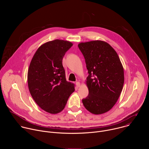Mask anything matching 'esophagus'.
<instances>
[{"label":"esophagus","mask_w":149,"mask_h":149,"mask_svg":"<svg viewBox=\"0 0 149 149\" xmlns=\"http://www.w3.org/2000/svg\"><path fill=\"white\" fill-rule=\"evenodd\" d=\"M76 86H77V87L78 88L80 86H81L80 82H76Z\"/></svg>","instance_id":"esophagus-1"}]
</instances>
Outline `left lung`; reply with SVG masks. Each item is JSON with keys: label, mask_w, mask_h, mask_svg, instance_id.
<instances>
[{"label": "left lung", "mask_w": 149, "mask_h": 149, "mask_svg": "<svg viewBox=\"0 0 149 149\" xmlns=\"http://www.w3.org/2000/svg\"><path fill=\"white\" fill-rule=\"evenodd\" d=\"M78 48L86 60L89 74L86 81L88 95L83 105L94 114L110 110L122 91L124 69L119 56L107 42L97 40L81 42Z\"/></svg>", "instance_id": "1"}]
</instances>
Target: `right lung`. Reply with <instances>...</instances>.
Segmentation results:
<instances>
[{
  "mask_svg": "<svg viewBox=\"0 0 149 149\" xmlns=\"http://www.w3.org/2000/svg\"><path fill=\"white\" fill-rule=\"evenodd\" d=\"M73 45L71 42L55 39L42 44L35 53L28 71L29 92L38 105L55 114L65 108L75 85L68 82L62 59Z\"/></svg>",
  "mask_w": 149,
  "mask_h": 149,
  "instance_id": "1",
  "label": "right lung"
}]
</instances>
